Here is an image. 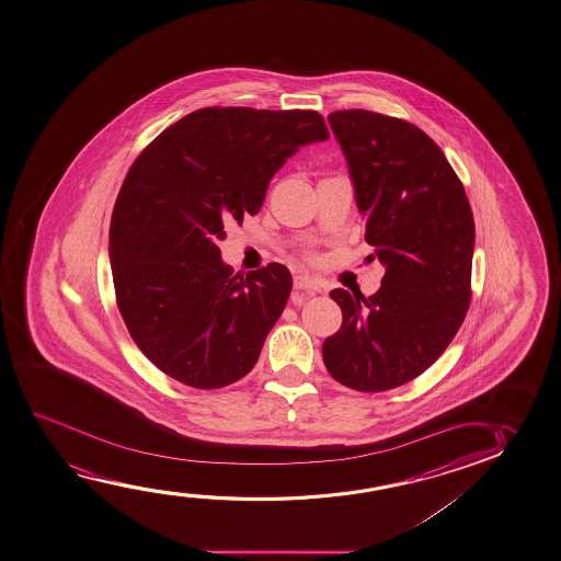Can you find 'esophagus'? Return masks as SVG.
<instances>
[{
    "label": "esophagus",
    "instance_id": "obj_1",
    "mask_svg": "<svg viewBox=\"0 0 561 561\" xmlns=\"http://www.w3.org/2000/svg\"><path fill=\"white\" fill-rule=\"evenodd\" d=\"M293 285H295V289L310 293V295H314V293L320 291V287H318L317 282H312V279L307 276H295V279H293Z\"/></svg>",
    "mask_w": 561,
    "mask_h": 561
}]
</instances>
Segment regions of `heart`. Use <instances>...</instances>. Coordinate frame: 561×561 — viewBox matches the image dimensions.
I'll list each match as a JSON object with an SVG mask.
<instances>
[{"instance_id":"heart-1","label":"heart","mask_w":561,"mask_h":561,"mask_svg":"<svg viewBox=\"0 0 561 561\" xmlns=\"http://www.w3.org/2000/svg\"><path fill=\"white\" fill-rule=\"evenodd\" d=\"M309 259H312V256H310V254H309Z\"/></svg>"}]
</instances>
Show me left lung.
<instances>
[{"instance_id": "8db88e82", "label": "left lung", "mask_w": 561, "mask_h": 561, "mask_svg": "<svg viewBox=\"0 0 561 561\" xmlns=\"http://www.w3.org/2000/svg\"><path fill=\"white\" fill-rule=\"evenodd\" d=\"M366 216L365 241L386 266L378 293H330L342 309L325 337L328 373L351 390H393L447 350L471 305L474 219L463 183L413 123L368 110L328 115Z\"/></svg>"}]
</instances>
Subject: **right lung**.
<instances>
[{"label": "right lung", "instance_id": "right-lung-1", "mask_svg": "<svg viewBox=\"0 0 561 561\" xmlns=\"http://www.w3.org/2000/svg\"><path fill=\"white\" fill-rule=\"evenodd\" d=\"M328 137L314 110L203 107L130 165L110 226L115 301L138 350L173 380L218 390L256 365L291 274L276 262L233 274L218 239L259 214L287 158Z\"/></svg>", "mask_w": 561, "mask_h": 561}]
</instances>
